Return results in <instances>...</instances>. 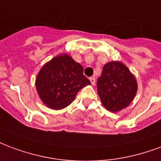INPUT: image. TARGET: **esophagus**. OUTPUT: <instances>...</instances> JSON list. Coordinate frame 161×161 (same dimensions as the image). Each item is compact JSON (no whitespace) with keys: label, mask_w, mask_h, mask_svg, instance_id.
Segmentation results:
<instances>
[{"label":"esophagus","mask_w":161,"mask_h":161,"mask_svg":"<svg viewBox=\"0 0 161 161\" xmlns=\"http://www.w3.org/2000/svg\"><path fill=\"white\" fill-rule=\"evenodd\" d=\"M90 80L92 85H95V84H96V78H95V77H90Z\"/></svg>","instance_id":"obj_1"}]
</instances>
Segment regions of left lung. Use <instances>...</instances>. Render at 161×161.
Listing matches in <instances>:
<instances>
[{
    "mask_svg": "<svg viewBox=\"0 0 161 161\" xmlns=\"http://www.w3.org/2000/svg\"><path fill=\"white\" fill-rule=\"evenodd\" d=\"M136 91V79L125 65L119 61L104 65L102 76L97 79V93L106 109L116 113L127 108Z\"/></svg>",
    "mask_w": 161,
    "mask_h": 161,
    "instance_id": "8db88e82",
    "label": "left lung"
}]
</instances>
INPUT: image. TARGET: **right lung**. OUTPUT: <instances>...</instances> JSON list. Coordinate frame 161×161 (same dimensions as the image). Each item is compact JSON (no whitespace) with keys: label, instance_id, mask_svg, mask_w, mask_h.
<instances>
[{"label":"right lung","instance_id":"add662e5","mask_svg":"<svg viewBox=\"0 0 161 161\" xmlns=\"http://www.w3.org/2000/svg\"><path fill=\"white\" fill-rule=\"evenodd\" d=\"M90 84L83 66L66 53L46 63L36 79L38 96L47 108L53 110L66 108L77 92Z\"/></svg>","mask_w":161,"mask_h":161}]
</instances>
